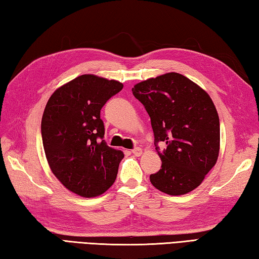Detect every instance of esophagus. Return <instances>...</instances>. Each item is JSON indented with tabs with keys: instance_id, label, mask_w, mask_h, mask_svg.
I'll return each mask as SVG.
<instances>
[{
	"instance_id": "obj_1",
	"label": "esophagus",
	"mask_w": 259,
	"mask_h": 259,
	"mask_svg": "<svg viewBox=\"0 0 259 259\" xmlns=\"http://www.w3.org/2000/svg\"><path fill=\"white\" fill-rule=\"evenodd\" d=\"M131 151H133V154H134L135 156H137V157L141 156V154H143V149H141L140 147H136V148L133 149Z\"/></svg>"
}]
</instances>
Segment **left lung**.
Instances as JSON below:
<instances>
[{"mask_svg":"<svg viewBox=\"0 0 259 259\" xmlns=\"http://www.w3.org/2000/svg\"><path fill=\"white\" fill-rule=\"evenodd\" d=\"M133 94L150 116L161 159V168L150 175L151 184L169 195L193 191L219 156V115L210 95L179 73L136 84ZM160 141L163 149L158 147Z\"/></svg>","mask_w":259,"mask_h":259,"instance_id":"obj_1","label":"left lung"}]
</instances>
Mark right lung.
<instances>
[{"label":"right lung","instance_id":"1","mask_svg":"<svg viewBox=\"0 0 259 259\" xmlns=\"http://www.w3.org/2000/svg\"><path fill=\"white\" fill-rule=\"evenodd\" d=\"M123 84L92 74L80 75L50 96L41 120L46 158L66 189L83 197L101 195L112 186L121 150L103 139L101 109Z\"/></svg>","mask_w":259,"mask_h":259}]
</instances>
